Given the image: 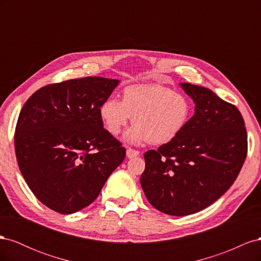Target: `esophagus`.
Wrapping results in <instances>:
<instances>
[{
  "instance_id": "obj_1",
  "label": "esophagus",
  "mask_w": 261,
  "mask_h": 261,
  "mask_svg": "<svg viewBox=\"0 0 261 261\" xmlns=\"http://www.w3.org/2000/svg\"><path fill=\"white\" fill-rule=\"evenodd\" d=\"M126 155H127V158H135V156H138L139 155V151L138 150H135V149H132V148H127V150H126Z\"/></svg>"
}]
</instances>
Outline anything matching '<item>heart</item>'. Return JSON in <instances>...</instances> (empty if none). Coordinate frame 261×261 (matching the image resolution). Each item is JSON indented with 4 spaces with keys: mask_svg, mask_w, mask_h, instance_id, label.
<instances>
[{
    "mask_svg": "<svg viewBox=\"0 0 261 261\" xmlns=\"http://www.w3.org/2000/svg\"><path fill=\"white\" fill-rule=\"evenodd\" d=\"M99 115L112 136L133 117L135 125L124 136L128 143L162 145L183 133L192 116V103L185 94L159 84L132 85L124 88L122 101L110 97L102 102Z\"/></svg>",
    "mask_w": 261,
    "mask_h": 261,
    "instance_id": "obj_1",
    "label": "heart"
}]
</instances>
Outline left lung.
<instances>
[{"label":"left lung","mask_w":261,"mask_h":261,"mask_svg":"<svg viewBox=\"0 0 261 261\" xmlns=\"http://www.w3.org/2000/svg\"><path fill=\"white\" fill-rule=\"evenodd\" d=\"M195 114L175 139L145 152L140 184L148 201L170 216L210 206L238 177L247 155V132L234 105L197 85L181 84Z\"/></svg>","instance_id":"left-lung-1"}]
</instances>
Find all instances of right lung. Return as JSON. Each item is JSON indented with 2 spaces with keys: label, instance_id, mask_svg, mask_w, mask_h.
I'll return each mask as SVG.
<instances>
[{
  "label": "right lung",
  "instance_id": "add662e5",
  "mask_svg": "<svg viewBox=\"0 0 261 261\" xmlns=\"http://www.w3.org/2000/svg\"><path fill=\"white\" fill-rule=\"evenodd\" d=\"M117 84L85 77L46 85L23 105L15 152L27 185L48 208L69 215L89 206L125 159L99 115Z\"/></svg>",
  "mask_w": 261,
  "mask_h": 261
}]
</instances>
